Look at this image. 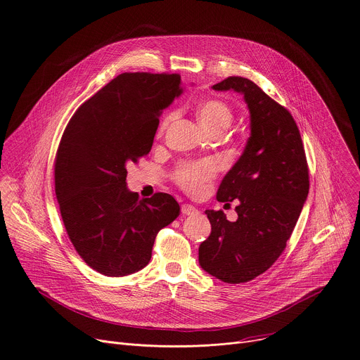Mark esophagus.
<instances>
[{"instance_id": "34e87169", "label": "esophagus", "mask_w": 360, "mask_h": 360, "mask_svg": "<svg viewBox=\"0 0 360 360\" xmlns=\"http://www.w3.org/2000/svg\"><path fill=\"white\" fill-rule=\"evenodd\" d=\"M181 212H182L184 214L189 216V214H196V213H198V209H196L195 206L189 205V203H184V205L181 206Z\"/></svg>"}]
</instances>
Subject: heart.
I'll return each mask as SVG.
<instances>
[{"label":"heart","mask_w":360,"mask_h":360,"mask_svg":"<svg viewBox=\"0 0 360 360\" xmlns=\"http://www.w3.org/2000/svg\"><path fill=\"white\" fill-rule=\"evenodd\" d=\"M198 120L200 126L209 133L223 131L231 123V110L227 104L220 100H206L198 107ZM174 112L168 114L160 126V133H162L168 124L172 122ZM217 167L212 160H202L196 162H186L178 167L174 174L175 182L189 193H198L203 186L216 175Z\"/></svg>","instance_id":"heart-1"}]
</instances>
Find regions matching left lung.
Instances as JSON below:
<instances>
[{
	"instance_id": "left-lung-1",
	"label": "left lung",
	"mask_w": 360,
	"mask_h": 360,
	"mask_svg": "<svg viewBox=\"0 0 360 360\" xmlns=\"http://www.w3.org/2000/svg\"><path fill=\"white\" fill-rule=\"evenodd\" d=\"M243 94L250 111V137L242 157L223 178L219 202L238 199L237 220L206 210L210 236L199 246V264L229 283H248L280 257L309 191L307 157L291 112L255 82L230 76L212 86Z\"/></svg>"
}]
</instances>
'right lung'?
<instances>
[{
  "instance_id": "1",
  "label": "right lung",
  "mask_w": 360,
  "mask_h": 360,
  "mask_svg": "<svg viewBox=\"0 0 360 360\" xmlns=\"http://www.w3.org/2000/svg\"><path fill=\"white\" fill-rule=\"evenodd\" d=\"M182 93L176 73H122L86 100L68 123L55 158V192L72 245L100 274L144 269L158 231L179 205L158 192L140 199L127 167L151 151L160 115Z\"/></svg>"
}]
</instances>
